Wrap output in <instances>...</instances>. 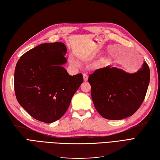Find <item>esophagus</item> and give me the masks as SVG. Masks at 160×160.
Returning a JSON list of instances; mask_svg holds the SVG:
<instances>
[{"instance_id":"34e87169","label":"esophagus","mask_w":160,"mask_h":160,"mask_svg":"<svg viewBox=\"0 0 160 160\" xmlns=\"http://www.w3.org/2000/svg\"><path fill=\"white\" fill-rule=\"evenodd\" d=\"M83 78H84V81H85V82L88 80V76L86 73L83 74Z\"/></svg>"}]
</instances>
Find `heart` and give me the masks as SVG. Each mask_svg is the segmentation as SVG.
Segmentation results:
<instances>
[{
    "label": "heart",
    "instance_id": "1",
    "mask_svg": "<svg viewBox=\"0 0 160 160\" xmlns=\"http://www.w3.org/2000/svg\"><path fill=\"white\" fill-rule=\"evenodd\" d=\"M70 61H71V62H72V63H74V60H73V58H71V60H70Z\"/></svg>",
    "mask_w": 160,
    "mask_h": 160
}]
</instances>
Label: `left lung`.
<instances>
[{"instance_id": "8db88e82", "label": "left lung", "mask_w": 160, "mask_h": 160, "mask_svg": "<svg viewBox=\"0 0 160 160\" xmlns=\"http://www.w3.org/2000/svg\"><path fill=\"white\" fill-rule=\"evenodd\" d=\"M149 80L146 62L134 73L108 66L95 70L88 79L95 109L110 120H121L134 114L145 98Z\"/></svg>"}]
</instances>
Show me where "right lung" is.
<instances>
[{
    "label": "right lung",
    "instance_id": "add662e5",
    "mask_svg": "<svg viewBox=\"0 0 160 160\" xmlns=\"http://www.w3.org/2000/svg\"><path fill=\"white\" fill-rule=\"evenodd\" d=\"M64 43H43L18 60L14 73L16 99L35 119L46 123L57 121L68 110L83 82L82 73L70 76L61 65L67 62Z\"/></svg>",
    "mask_w": 160,
    "mask_h": 160
}]
</instances>
